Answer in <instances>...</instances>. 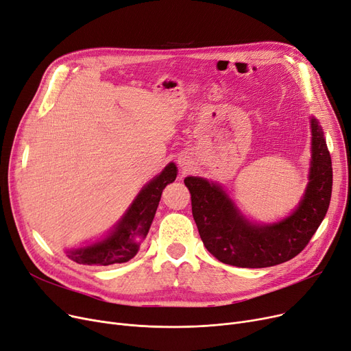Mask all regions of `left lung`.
<instances>
[{"label": "left lung", "instance_id": "obj_1", "mask_svg": "<svg viewBox=\"0 0 351 351\" xmlns=\"http://www.w3.org/2000/svg\"><path fill=\"white\" fill-rule=\"evenodd\" d=\"M311 166L302 199L285 219L260 225L242 215L222 186L188 176L192 215L206 250L223 264L241 268L278 265L298 255L324 219L332 188L331 156L318 120L311 119Z\"/></svg>", "mask_w": 351, "mask_h": 351}]
</instances>
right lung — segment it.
<instances>
[{
	"mask_svg": "<svg viewBox=\"0 0 351 351\" xmlns=\"http://www.w3.org/2000/svg\"><path fill=\"white\" fill-rule=\"evenodd\" d=\"M176 173V165H167L160 175L152 179L136 196L123 218L108 237L93 245L67 251V256L83 265H112L132 260L149 232L165 186L172 184Z\"/></svg>",
	"mask_w": 351,
	"mask_h": 351,
	"instance_id": "1",
	"label": "right lung"
}]
</instances>
